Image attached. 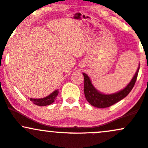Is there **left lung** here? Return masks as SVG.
Segmentation results:
<instances>
[{"label": "left lung", "instance_id": "8db88e82", "mask_svg": "<svg viewBox=\"0 0 148 148\" xmlns=\"http://www.w3.org/2000/svg\"><path fill=\"white\" fill-rule=\"evenodd\" d=\"M139 69H140V65L138 67L134 77H133V79H131V81L126 86V88H124L123 90H120L119 92L113 94H110V95H105V94H103L98 92L95 88V87L92 86L88 76L85 73H83L84 78V92L87 101L92 106L98 108H108L114 104L118 103L123 98H124L125 97L127 96L128 94L131 92V90L134 88L135 83L137 79Z\"/></svg>", "mask_w": 148, "mask_h": 148}]
</instances>
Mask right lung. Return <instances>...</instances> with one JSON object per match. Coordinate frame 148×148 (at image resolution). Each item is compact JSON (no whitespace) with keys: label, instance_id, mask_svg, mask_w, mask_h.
<instances>
[{"label":"right lung","instance_id":"1","mask_svg":"<svg viewBox=\"0 0 148 148\" xmlns=\"http://www.w3.org/2000/svg\"><path fill=\"white\" fill-rule=\"evenodd\" d=\"M58 92H59L58 90H56L54 92H52L51 94H50L48 96L45 97V98L40 99L30 98V100L32 101V103L34 104L38 105V106H46V105H50L55 101L57 96H58Z\"/></svg>","mask_w":148,"mask_h":148}]
</instances>
